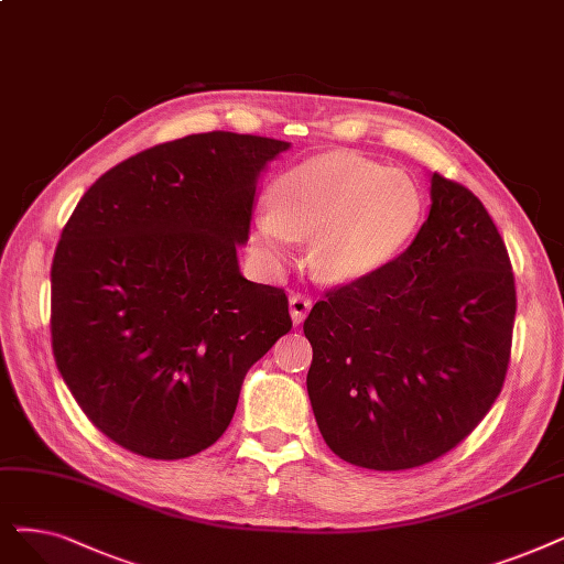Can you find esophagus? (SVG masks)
Wrapping results in <instances>:
<instances>
[{"label":"esophagus","mask_w":564,"mask_h":564,"mask_svg":"<svg viewBox=\"0 0 564 564\" xmlns=\"http://www.w3.org/2000/svg\"><path fill=\"white\" fill-rule=\"evenodd\" d=\"M310 307H312V299H307L303 294L289 296V312H291V319H294V324H301L307 317Z\"/></svg>","instance_id":"esophagus-1"}]
</instances>
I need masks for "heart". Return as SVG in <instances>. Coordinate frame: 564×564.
I'll list each match as a JSON object with an SVG mask.
<instances>
[{"mask_svg": "<svg viewBox=\"0 0 564 564\" xmlns=\"http://www.w3.org/2000/svg\"><path fill=\"white\" fill-rule=\"evenodd\" d=\"M273 210L257 217V242L282 261L294 236H312L310 263L324 280L375 273L408 247L423 217L412 180L356 154L333 152L284 171L270 187Z\"/></svg>", "mask_w": 564, "mask_h": 564, "instance_id": "b5f03b06", "label": "heart"}]
</instances>
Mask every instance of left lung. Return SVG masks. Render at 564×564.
<instances>
[{
  "instance_id": "1",
  "label": "left lung",
  "mask_w": 564,
  "mask_h": 564,
  "mask_svg": "<svg viewBox=\"0 0 564 564\" xmlns=\"http://www.w3.org/2000/svg\"><path fill=\"white\" fill-rule=\"evenodd\" d=\"M412 245L370 275L328 289L303 324L307 393L343 460L395 471L458 446L500 395L516 317L505 240L481 200L431 177Z\"/></svg>"
}]
</instances>
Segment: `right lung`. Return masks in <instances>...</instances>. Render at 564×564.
I'll return each instance as SVG.
<instances>
[{
    "mask_svg": "<svg viewBox=\"0 0 564 564\" xmlns=\"http://www.w3.org/2000/svg\"><path fill=\"white\" fill-rule=\"evenodd\" d=\"M286 141L192 133L106 171L51 268L57 370L131 454L189 458L227 431L242 379L291 330L284 289L245 280L257 177Z\"/></svg>",
    "mask_w": 564,
    "mask_h": 564,
    "instance_id": "add662e5",
    "label": "right lung"
}]
</instances>
